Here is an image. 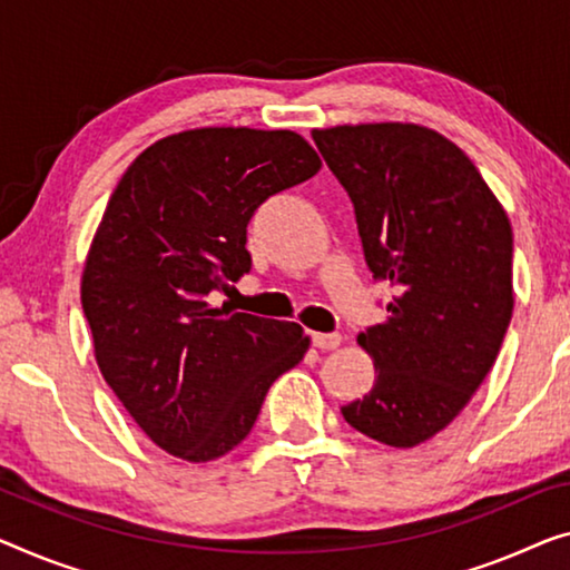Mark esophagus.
<instances>
[{"label":"esophagus","instance_id":"esophagus-1","mask_svg":"<svg viewBox=\"0 0 570 570\" xmlns=\"http://www.w3.org/2000/svg\"><path fill=\"white\" fill-rule=\"evenodd\" d=\"M340 333H314L312 335V345L320 347V351H335L340 345Z\"/></svg>","mask_w":570,"mask_h":570}]
</instances>
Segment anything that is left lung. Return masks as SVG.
I'll list each match as a JSON object with an SVG mask.
<instances>
[{"label":"left lung","instance_id":"1","mask_svg":"<svg viewBox=\"0 0 570 570\" xmlns=\"http://www.w3.org/2000/svg\"><path fill=\"white\" fill-rule=\"evenodd\" d=\"M353 202L373 282L392 284L386 322L358 335L376 384L343 417L371 440L414 448L453 422L512 320V227L465 153L420 125L314 130Z\"/></svg>","mask_w":570,"mask_h":570}]
</instances>
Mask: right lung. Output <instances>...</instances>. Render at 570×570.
I'll return each mask as SVG.
<instances>
[{"instance_id": "add662e5", "label": "right lung", "mask_w": 570, "mask_h": 570, "mask_svg": "<svg viewBox=\"0 0 570 570\" xmlns=\"http://www.w3.org/2000/svg\"><path fill=\"white\" fill-rule=\"evenodd\" d=\"M292 130L202 127L153 142L91 243L81 307L99 371L166 453L207 463L240 445L274 381L309 347L296 322L215 307L250 271L248 223L320 171Z\"/></svg>"}]
</instances>
